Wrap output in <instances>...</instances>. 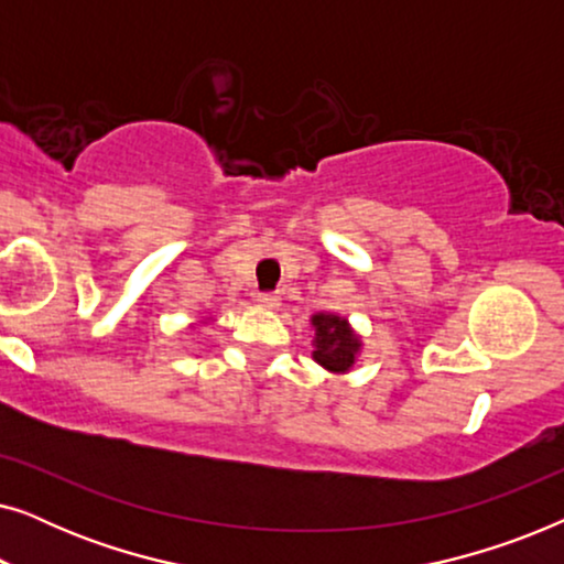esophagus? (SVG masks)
<instances>
[{"instance_id": "esophagus-1", "label": "esophagus", "mask_w": 564, "mask_h": 564, "mask_svg": "<svg viewBox=\"0 0 564 564\" xmlns=\"http://www.w3.org/2000/svg\"><path fill=\"white\" fill-rule=\"evenodd\" d=\"M257 303L261 307L274 311V307H280V295H276V292H257Z\"/></svg>"}]
</instances>
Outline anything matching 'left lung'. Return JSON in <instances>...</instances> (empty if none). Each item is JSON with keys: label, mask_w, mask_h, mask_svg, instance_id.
<instances>
[{"label": "left lung", "mask_w": 564, "mask_h": 564, "mask_svg": "<svg viewBox=\"0 0 564 564\" xmlns=\"http://www.w3.org/2000/svg\"><path fill=\"white\" fill-rule=\"evenodd\" d=\"M313 326V359L323 369L334 375H346L357 365L361 351V338L344 315L336 313H315L311 318Z\"/></svg>", "instance_id": "obj_1"}]
</instances>
